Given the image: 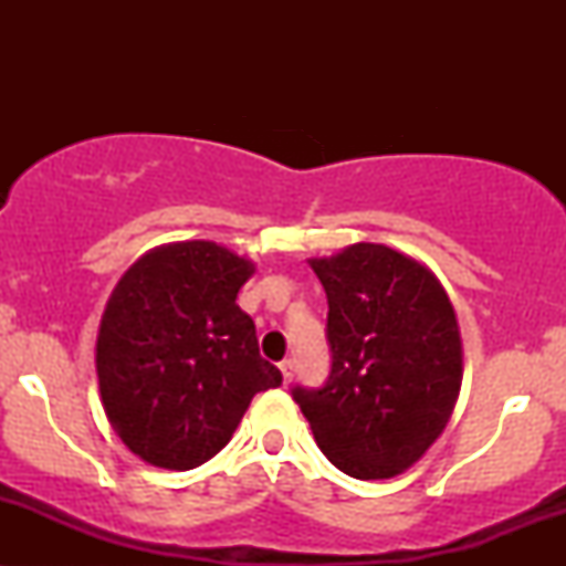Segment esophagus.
Instances as JSON below:
<instances>
[{"label":"esophagus","mask_w":566,"mask_h":566,"mask_svg":"<svg viewBox=\"0 0 566 566\" xmlns=\"http://www.w3.org/2000/svg\"><path fill=\"white\" fill-rule=\"evenodd\" d=\"M279 369H282L284 382H292V378H295V361H292V359H284L282 365H279Z\"/></svg>","instance_id":"esophagus-1"}]
</instances>
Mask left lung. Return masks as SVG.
<instances>
[{"mask_svg": "<svg viewBox=\"0 0 566 566\" xmlns=\"http://www.w3.org/2000/svg\"><path fill=\"white\" fill-rule=\"evenodd\" d=\"M327 292L333 367L292 388L316 444L354 479H391L444 431L463 380V343L431 269L386 244L311 258Z\"/></svg>", "mask_w": 566, "mask_h": 566, "instance_id": "1", "label": "left lung"}]
</instances>
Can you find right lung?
Listing matches in <instances>:
<instances>
[{"mask_svg": "<svg viewBox=\"0 0 566 566\" xmlns=\"http://www.w3.org/2000/svg\"><path fill=\"white\" fill-rule=\"evenodd\" d=\"M252 274V261L193 239L146 252L116 282L97 329V386L116 437L146 463H207L252 396L282 386L237 305Z\"/></svg>", "mask_w": 566, "mask_h": 566, "instance_id": "1", "label": "right lung"}]
</instances>
